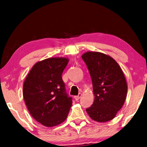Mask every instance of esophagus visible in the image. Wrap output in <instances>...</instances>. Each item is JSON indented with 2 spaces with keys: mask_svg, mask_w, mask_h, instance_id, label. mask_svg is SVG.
I'll return each mask as SVG.
<instances>
[{
  "mask_svg": "<svg viewBox=\"0 0 147 147\" xmlns=\"http://www.w3.org/2000/svg\"><path fill=\"white\" fill-rule=\"evenodd\" d=\"M81 96H82L81 93H79V94H78V95H77V96H74V98H75V100H76V101H78V100H79V99L80 98Z\"/></svg>",
  "mask_w": 147,
  "mask_h": 147,
  "instance_id": "1",
  "label": "esophagus"
}]
</instances>
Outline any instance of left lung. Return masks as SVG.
<instances>
[{"mask_svg": "<svg viewBox=\"0 0 147 147\" xmlns=\"http://www.w3.org/2000/svg\"><path fill=\"white\" fill-rule=\"evenodd\" d=\"M82 58L90 74L94 95L87 113L95 121H110L126 100L128 87L123 72L115 59L103 53L87 52Z\"/></svg>", "mask_w": 147, "mask_h": 147, "instance_id": "obj_1", "label": "left lung"}]
</instances>
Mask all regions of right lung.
<instances>
[{"instance_id": "add662e5", "label": "right lung", "mask_w": 147, "mask_h": 147, "mask_svg": "<svg viewBox=\"0 0 147 147\" xmlns=\"http://www.w3.org/2000/svg\"><path fill=\"white\" fill-rule=\"evenodd\" d=\"M68 62L65 58L39 61L24 80L23 97L27 108L34 119L47 127L63 123L73 103L61 76Z\"/></svg>"}]
</instances>
